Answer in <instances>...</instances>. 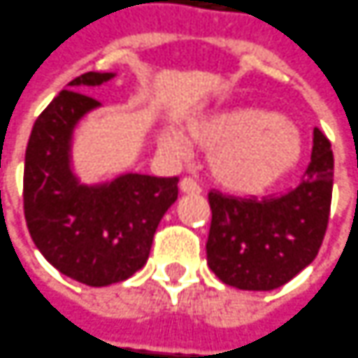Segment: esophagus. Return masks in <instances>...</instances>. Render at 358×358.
Instances as JSON below:
<instances>
[{
    "instance_id": "1",
    "label": "esophagus",
    "mask_w": 358,
    "mask_h": 358,
    "mask_svg": "<svg viewBox=\"0 0 358 358\" xmlns=\"http://www.w3.org/2000/svg\"><path fill=\"white\" fill-rule=\"evenodd\" d=\"M179 189H181L183 193H189V195H196V193H201V187H199L196 181H193L191 177H185V179H181Z\"/></svg>"
}]
</instances>
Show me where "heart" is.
<instances>
[{"mask_svg": "<svg viewBox=\"0 0 358 358\" xmlns=\"http://www.w3.org/2000/svg\"><path fill=\"white\" fill-rule=\"evenodd\" d=\"M189 136L208 151L210 177L232 193L252 195L270 189L296 169L303 151L301 131L274 110L232 106L196 117ZM165 148L183 150L175 134H163Z\"/></svg>", "mask_w": 358, "mask_h": 358, "instance_id": "1", "label": "heart"}]
</instances>
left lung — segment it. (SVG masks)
Wrapping results in <instances>:
<instances>
[{"instance_id": "1", "label": "left lung", "mask_w": 358, "mask_h": 358, "mask_svg": "<svg viewBox=\"0 0 358 358\" xmlns=\"http://www.w3.org/2000/svg\"><path fill=\"white\" fill-rule=\"evenodd\" d=\"M333 151L313 129L311 163L303 181L280 196L238 199L210 191L207 262L222 284L270 292L315 260L329 220Z\"/></svg>"}]
</instances>
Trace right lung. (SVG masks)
I'll list each match as a JSON object with an SVG mask.
<instances>
[{"mask_svg":"<svg viewBox=\"0 0 358 358\" xmlns=\"http://www.w3.org/2000/svg\"><path fill=\"white\" fill-rule=\"evenodd\" d=\"M116 76L86 73L71 80L37 117L25 151L23 207L31 238L61 274L92 287L124 282L145 266L179 183L138 171L86 183L76 171V128L102 108L84 92Z\"/></svg>","mask_w":358,"mask_h":358,"instance_id":"right-lung-1","label":"right lung"}]
</instances>
